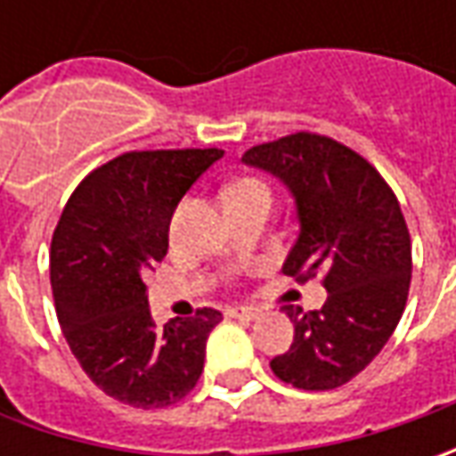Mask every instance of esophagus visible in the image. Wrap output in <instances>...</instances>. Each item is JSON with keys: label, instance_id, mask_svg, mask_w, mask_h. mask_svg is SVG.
<instances>
[{"label": "esophagus", "instance_id": "34e87169", "mask_svg": "<svg viewBox=\"0 0 456 456\" xmlns=\"http://www.w3.org/2000/svg\"><path fill=\"white\" fill-rule=\"evenodd\" d=\"M225 314L228 317H233V320H246V322H251V320H258V309L256 306H231V309H225Z\"/></svg>", "mask_w": 456, "mask_h": 456}]
</instances>
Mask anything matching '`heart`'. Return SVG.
Listing matches in <instances>:
<instances>
[{
  "instance_id": "b5f03b06",
  "label": "heart",
  "mask_w": 456,
  "mask_h": 456,
  "mask_svg": "<svg viewBox=\"0 0 456 456\" xmlns=\"http://www.w3.org/2000/svg\"><path fill=\"white\" fill-rule=\"evenodd\" d=\"M246 195H269L266 184L258 180H236L225 187L223 198H246Z\"/></svg>"
}]
</instances>
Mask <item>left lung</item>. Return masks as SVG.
<instances>
[{
  "label": "left lung",
  "mask_w": 456,
  "mask_h": 456,
  "mask_svg": "<svg viewBox=\"0 0 456 456\" xmlns=\"http://www.w3.org/2000/svg\"><path fill=\"white\" fill-rule=\"evenodd\" d=\"M289 190L299 233L281 272L324 273L327 302L294 322L291 347L272 360L284 383L330 391L355 378L383 350L411 284V238L391 187L360 154L317 134L258 144L240 159Z\"/></svg>",
  "instance_id": "left-lung-1"
}]
</instances>
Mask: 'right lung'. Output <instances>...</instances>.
I'll list each match as a JSON object with an SVG mask.
<instances>
[{
	"mask_svg": "<svg viewBox=\"0 0 456 456\" xmlns=\"http://www.w3.org/2000/svg\"><path fill=\"white\" fill-rule=\"evenodd\" d=\"M223 150L129 151L91 172L62 210L50 284L70 353L106 395L165 409L198 383L205 342L223 320H151L144 273L167 254L169 220Z\"/></svg>",
	"mask_w": 456,
	"mask_h": 456,
	"instance_id": "add662e5",
	"label": "right lung"
}]
</instances>
